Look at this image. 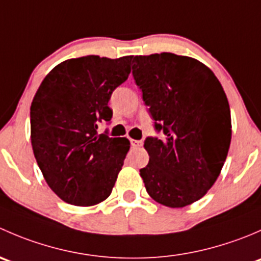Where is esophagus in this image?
I'll return each instance as SVG.
<instances>
[{"instance_id": "1", "label": "esophagus", "mask_w": 261, "mask_h": 261, "mask_svg": "<svg viewBox=\"0 0 261 261\" xmlns=\"http://www.w3.org/2000/svg\"><path fill=\"white\" fill-rule=\"evenodd\" d=\"M131 146H133V147L143 146V141H140V140H131Z\"/></svg>"}]
</instances>
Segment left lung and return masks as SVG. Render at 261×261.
Masks as SVG:
<instances>
[{"instance_id": "left-lung-1", "label": "left lung", "mask_w": 261, "mask_h": 261, "mask_svg": "<svg viewBox=\"0 0 261 261\" xmlns=\"http://www.w3.org/2000/svg\"><path fill=\"white\" fill-rule=\"evenodd\" d=\"M133 75L164 138H146L149 163L140 169L158 203L180 208L201 199L223 167L231 143L227 97L213 72L173 53L139 55Z\"/></svg>"}]
</instances>
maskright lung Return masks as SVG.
<instances>
[{
  "instance_id": "add662e5",
  "label": "right lung",
  "mask_w": 261,
  "mask_h": 261,
  "mask_svg": "<svg viewBox=\"0 0 261 261\" xmlns=\"http://www.w3.org/2000/svg\"><path fill=\"white\" fill-rule=\"evenodd\" d=\"M133 57L68 59L44 78L30 107L31 145L51 191L74 206L111 194L130 141L97 134L112 117V92L127 80Z\"/></svg>"
}]
</instances>
